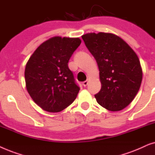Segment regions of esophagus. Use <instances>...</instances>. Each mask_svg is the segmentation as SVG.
Wrapping results in <instances>:
<instances>
[{"instance_id":"obj_1","label":"esophagus","mask_w":155,"mask_h":155,"mask_svg":"<svg viewBox=\"0 0 155 155\" xmlns=\"http://www.w3.org/2000/svg\"><path fill=\"white\" fill-rule=\"evenodd\" d=\"M88 80H86V81H84V82H83V85H84V86H87V85H88Z\"/></svg>"}]
</instances>
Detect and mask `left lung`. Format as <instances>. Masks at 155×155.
I'll return each instance as SVG.
<instances>
[{
    "instance_id": "1",
    "label": "left lung",
    "mask_w": 155,
    "mask_h": 155,
    "mask_svg": "<svg viewBox=\"0 0 155 155\" xmlns=\"http://www.w3.org/2000/svg\"><path fill=\"white\" fill-rule=\"evenodd\" d=\"M81 38L98 67L101 88L95 95L96 101L110 111L126 108L142 83L137 55L122 38L112 33H87Z\"/></svg>"
}]
</instances>
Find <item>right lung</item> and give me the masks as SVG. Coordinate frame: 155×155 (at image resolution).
<instances>
[{
    "label": "right lung",
    "instance_id": "right-lung-1",
    "mask_svg": "<svg viewBox=\"0 0 155 155\" xmlns=\"http://www.w3.org/2000/svg\"><path fill=\"white\" fill-rule=\"evenodd\" d=\"M81 40L56 36L42 43L26 64L25 79L28 94L47 112L57 113L71 105L80 88L68 62Z\"/></svg>",
    "mask_w": 155,
    "mask_h": 155
}]
</instances>
